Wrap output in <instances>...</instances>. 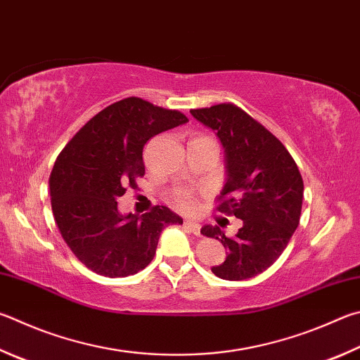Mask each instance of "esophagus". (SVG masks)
I'll use <instances>...</instances> for the list:
<instances>
[{
	"mask_svg": "<svg viewBox=\"0 0 360 360\" xmlns=\"http://www.w3.org/2000/svg\"><path fill=\"white\" fill-rule=\"evenodd\" d=\"M184 225L188 228V230H191L193 234H200V230H201V225L200 224H197V221H193V220H186L184 221Z\"/></svg>",
	"mask_w": 360,
	"mask_h": 360,
	"instance_id": "esophagus-1",
	"label": "esophagus"
}]
</instances>
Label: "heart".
Wrapping results in <instances>:
<instances>
[{
  "label": "heart",
  "instance_id": "1",
  "mask_svg": "<svg viewBox=\"0 0 360 360\" xmlns=\"http://www.w3.org/2000/svg\"><path fill=\"white\" fill-rule=\"evenodd\" d=\"M198 139H206V136H198ZM174 201H176V205L182 209H192L195 205L192 195L188 192H182V191L174 193Z\"/></svg>",
  "mask_w": 360,
  "mask_h": 360
}]
</instances>
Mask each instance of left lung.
Masks as SVG:
<instances>
[{
    "instance_id": "8db88e82",
    "label": "left lung",
    "mask_w": 360,
    "mask_h": 360,
    "mask_svg": "<svg viewBox=\"0 0 360 360\" xmlns=\"http://www.w3.org/2000/svg\"><path fill=\"white\" fill-rule=\"evenodd\" d=\"M212 129L225 148L226 182L217 211L243 220L234 238L206 225L201 234L219 239L228 250L212 267L224 280H245L264 272L288 245L300 220L304 181L288 149L276 135L233 103L191 110Z\"/></svg>"
}]
</instances>
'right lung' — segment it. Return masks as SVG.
Here are the masks:
<instances>
[{
    "instance_id": "1",
    "label": "right lung",
    "mask_w": 360,
    "mask_h": 360,
    "mask_svg": "<svg viewBox=\"0 0 360 360\" xmlns=\"http://www.w3.org/2000/svg\"><path fill=\"white\" fill-rule=\"evenodd\" d=\"M188 120L140 97L115 102L78 130L50 174L51 211L64 243L103 277L134 276L151 263L162 230L182 219L165 206L121 215L116 200L145 174L143 148Z\"/></svg>"
}]
</instances>
